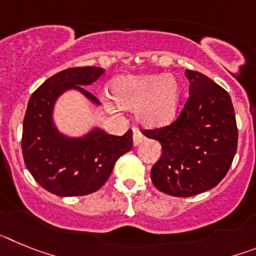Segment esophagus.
<instances>
[{"label":"esophagus","instance_id":"esophagus-1","mask_svg":"<svg viewBox=\"0 0 256 256\" xmlns=\"http://www.w3.org/2000/svg\"><path fill=\"white\" fill-rule=\"evenodd\" d=\"M144 140V136L142 134V133L140 132L137 128H136V130H133V144H134V146H137V144H141Z\"/></svg>","mask_w":256,"mask_h":256}]
</instances>
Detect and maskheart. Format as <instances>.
<instances>
[{
  "label": "heart",
  "instance_id": "obj_1",
  "mask_svg": "<svg viewBox=\"0 0 256 256\" xmlns=\"http://www.w3.org/2000/svg\"><path fill=\"white\" fill-rule=\"evenodd\" d=\"M112 91L117 104L106 100V108L112 112H116L118 106L137 110V118L144 126H165L177 114L180 87L170 74L120 76L114 82Z\"/></svg>",
  "mask_w": 256,
  "mask_h": 256
}]
</instances>
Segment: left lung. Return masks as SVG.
<instances>
[{"label": "left lung", "mask_w": 256, "mask_h": 256, "mask_svg": "<svg viewBox=\"0 0 256 256\" xmlns=\"http://www.w3.org/2000/svg\"><path fill=\"white\" fill-rule=\"evenodd\" d=\"M186 76L190 96L177 119L162 128L142 130L162 148L151 169L154 186L176 198L214 188L230 170L238 140L228 92L195 70L187 69Z\"/></svg>", "instance_id": "1"}]
</instances>
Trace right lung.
<instances>
[{
	"instance_id": "obj_1",
	"label": "right lung",
	"mask_w": 256,
	"mask_h": 256,
	"mask_svg": "<svg viewBox=\"0 0 256 256\" xmlns=\"http://www.w3.org/2000/svg\"><path fill=\"white\" fill-rule=\"evenodd\" d=\"M104 72L96 66L69 68L47 79L29 98L22 122V158L36 182L54 195L94 194L105 184L116 160L132 148L130 130L124 136L94 130L83 138H68L52 123L54 102L69 88L98 104L82 86L94 83Z\"/></svg>"
}]
</instances>
